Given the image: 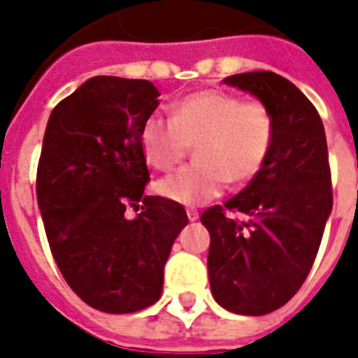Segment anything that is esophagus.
<instances>
[{
  "label": "esophagus",
  "instance_id": "34e87169",
  "mask_svg": "<svg viewBox=\"0 0 358 358\" xmlns=\"http://www.w3.org/2000/svg\"><path fill=\"white\" fill-rule=\"evenodd\" d=\"M187 219H189V221H196V219H199V213H196L195 210H187Z\"/></svg>",
  "mask_w": 358,
  "mask_h": 358
}]
</instances>
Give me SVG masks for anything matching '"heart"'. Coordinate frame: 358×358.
<instances>
[{
	"mask_svg": "<svg viewBox=\"0 0 358 358\" xmlns=\"http://www.w3.org/2000/svg\"><path fill=\"white\" fill-rule=\"evenodd\" d=\"M275 137L271 109L224 91H199L173 106L171 119L152 115L141 128V148L157 171H171L196 145L199 163L165 176L156 191L169 201L199 206L260 173Z\"/></svg>",
	"mask_w": 358,
	"mask_h": 358,
	"instance_id": "heart-1",
	"label": "heart"
}]
</instances>
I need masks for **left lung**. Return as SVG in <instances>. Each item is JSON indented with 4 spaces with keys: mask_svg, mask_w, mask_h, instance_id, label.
Here are the masks:
<instances>
[{
    "mask_svg": "<svg viewBox=\"0 0 358 358\" xmlns=\"http://www.w3.org/2000/svg\"><path fill=\"white\" fill-rule=\"evenodd\" d=\"M223 83L271 109L275 137L250 184L202 213L210 232L208 277L223 308L264 316L297 294L322 243L333 210L327 139L316 108L282 76L256 70ZM224 209L245 219L227 218Z\"/></svg>",
    "mask_w": 358,
    "mask_h": 358,
    "instance_id": "1",
    "label": "left lung"
}]
</instances>
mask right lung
Listing matches in <instances>:
<instances>
[{
  "label": "right lung",
  "mask_w": 358,
  "mask_h": 358,
  "mask_svg": "<svg viewBox=\"0 0 358 358\" xmlns=\"http://www.w3.org/2000/svg\"><path fill=\"white\" fill-rule=\"evenodd\" d=\"M150 81L94 76L50 115L36 201L59 271L87 305L129 314L162 297L163 267L187 213L145 196L141 128L159 106ZM141 213L125 217L128 206Z\"/></svg>",
  "instance_id": "obj_1"
}]
</instances>
